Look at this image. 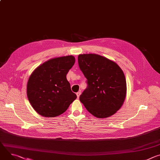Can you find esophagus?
Listing matches in <instances>:
<instances>
[{
  "instance_id": "esophagus-1",
  "label": "esophagus",
  "mask_w": 160,
  "mask_h": 160,
  "mask_svg": "<svg viewBox=\"0 0 160 160\" xmlns=\"http://www.w3.org/2000/svg\"><path fill=\"white\" fill-rule=\"evenodd\" d=\"M80 94H81V92H78L77 93V98H79Z\"/></svg>"
}]
</instances>
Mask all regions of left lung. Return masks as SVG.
Masks as SVG:
<instances>
[{"mask_svg":"<svg viewBox=\"0 0 160 160\" xmlns=\"http://www.w3.org/2000/svg\"><path fill=\"white\" fill-rule=\"evenodd\" d=\"M78 61L88 85L80 96V102L97 118L112 116L126 98L123 72L115 62L96 54H80Z\"/></svg>","mask_w":160,"mask_h":160,"instance_id":"8db88e82","label":"left lung"}]
</instances>
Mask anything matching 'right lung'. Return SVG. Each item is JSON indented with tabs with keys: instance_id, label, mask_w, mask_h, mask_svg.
<instances>
[{
	"instance_id": "add662e5",
	"label": "right lung",
	"mask_w": 160,
	"mask_h": 160,
	"mask_svg": "<svg viewBox=\"0 0 160 160\" xmlns=\"http://www.w3.org/2000/svg\"><path fill=\"white\" fill-rule=\"evenodd\" d=\"M75 62L73 56L52 58L38 66L30 76L27 97L40 115L58 117L77 99L66 79V75Z\"/></svg>"
}]
</instances>
